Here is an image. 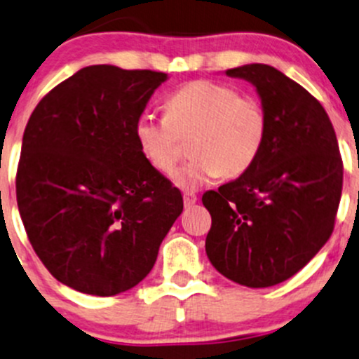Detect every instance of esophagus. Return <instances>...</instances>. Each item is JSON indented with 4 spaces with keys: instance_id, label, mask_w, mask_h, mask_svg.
Listing matches in <instances>:
<instances>
[{
    "instance_id": "obj_1",
    "label": "esophagus",
    "mask_w": 359,
    "mask_h": 359,
    "mask_svg": "<svg viewBox=\"0 0 359 359\" xmlns=\"http://www.w3.org/2000/svg\"><path fill=\"white\" fill-rule=\"evenodd\" d=\"M196 201H198V196H196L194 192L184 191V205H186V208H189V206L196 205Z\"/></svg>"
}]
</instances>
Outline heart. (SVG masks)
I'll return each instance as SVG.
<instances>
[{"label": "heart", "instance_id": "b5f03b06", "mask_svg": "<svg viewBox=\"0 0 359 359\" xmlns=\"http://www.w3.org/2000/svg\"><path fill=\"white\" fill-rule=\"evenodd\" d=\"M269 132L262 101L217 81H194L173 90L165 116L142 113L134 127L144 160L172 175L191 139L192 158L175 173L180 187L203 186L215 177L243 175L255 165Z\"/></svg>", "mask_w": 359, "mask_h": 359}]
</instances>
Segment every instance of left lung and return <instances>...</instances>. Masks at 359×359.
<instances>
[{"label":"left lung","instance_id":"obj_1","mask_svg":"<svg viewBox=\"0 0 359 359\" xmlns=\"http://www.w3.org/2000/svg\"><path fill=\"white\" fill-rule=\"evenodd\" d=\"M225 74L255 86L269 132L248 172L203 194L211 215L206 255L230 280L270 287L297 273L329 241L344 167L329 115L303 86L263 63Z\"/></svg>","mask_w":359,"mask_h":359}]
</instances>
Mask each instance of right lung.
<instances>
[{
  "label": "right lung",
  "instance_id": "1",
  "mask_svg": "<svg viewBox=\"0 0 359 359\" xmlns=\"http://www.w3.org/2000/svg\"><path fill=\"white\" fill-rule=\"evenodd\" d=\"M167 74L90 65L53 88L25 127L17 203L62 284L115 296L153 269L182 194L139 151L134 127Z\"/></svg>",
  "mask_w": 359,
  "mask_h": 359
}]
</instances>
